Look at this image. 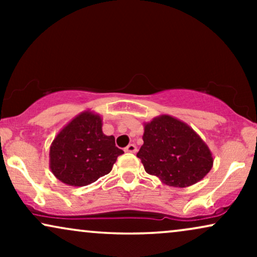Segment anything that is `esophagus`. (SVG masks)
<instances>
[{
    "mask_svg": "<svg viewBox=\"0 0 257 257\" xmlns=\"http://www.w3.org/2000/svg\"><path fill=\"white\" fill-rule=\"evenodd\" d=\"M124 151L125 152H129V153H135V152L138 151V147L135 146L134 144H129V145L124 149Z\"/></svg>",
    "mask_w": 257,
    "mask_h": 257,
    "instance_id": "1",
    "label": "esophagus"
}]
</instances>
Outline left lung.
<instances>
[{
  "label": "left lung",
  "instance_id": "1",
  "mask_svg": "<svg viewBox=\"0 0 257 257\" xmlns=\"http://www.w3.org/2000/svg\"><path fill=\"white\" fill-rule=\"evenodd\" d=\"M144 144L138 152L146 173L173 187H188L213 168V153L202 138L169 114L145 123Z\"/></svg>",
  "mask_w": 257,
  "mask_h": 257
}]
</instances>
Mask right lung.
<instances>
[{"mask_svg": "<svg viewBox=\"0 0 257 257\" xmlns=\"http://www.w3.org/2000/svg\"><path fill=\"white\" fill-rule=\"evenodd\" d=\"M113 135L102 133V118L84 111L58 133L49 149V168L58 180L75 187L95 182L123 155Z\"/></svg>", "mask_w": 257, "mask_h": 257, "instance_id": "right-lung-1", "label": "right lung"}]
</instances>
